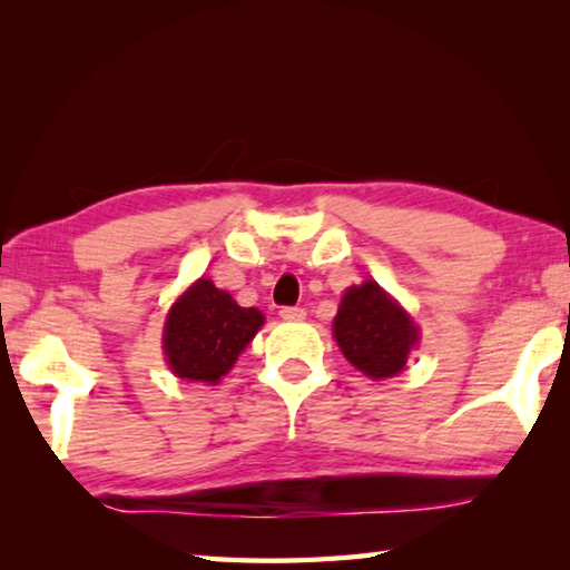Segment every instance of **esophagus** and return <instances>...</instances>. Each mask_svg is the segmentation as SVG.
Segmentation results:
<instances>
[{
	"instance_id": "1",
	"label": "esophagus",
	"mask_w": 570,
	"mask_h": 570,
	"mask_svg": "<svg viewBox=\"0 0 570 570\" xmlns=\"http://www.w3.org/2000/svg\"><path fill=\"white\" fill-rule=\"evenodd\" d=\"M278 316H282L284 322H302L306 312L302 306H282V312H278Z\"/></svg>"
}]
</instances>
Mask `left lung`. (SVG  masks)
<instances>
[{
    "label": "left lung",
    "instance_id": "obj_1",
    "mask_svg": "<svg viewBox=\"0 0 570 570\" xmlns=\"http://www.w3.org/2000/svg\"><path fill=\"white\" fill-rule=\"evenodd\" d=\"M332 330L350 364L372 380L397 377L420 342L412 316L372 278L346 288Z\"/></svg>",
    "mask_w": 570,
    "mask_h": 570
}]
</instances>
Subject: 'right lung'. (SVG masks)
I'll use <instances>...</instances> for the list:
<instances>
[{"label":"right lung","mask_w":570,"mask_h":570,"mask_svg":"<svg viewBox=\"0 0 570 570\" xmlns=\"http://www.w3.org/2000/svg\"><path fill=\"white\" fill-rule=\"evenodd\" d=\"M262 326L258 308L238 306L210 278H198L170 306L163 326V354L176 377L216 384Z\"/></svg>","instance_id":"obj_1"}]
</instances>
